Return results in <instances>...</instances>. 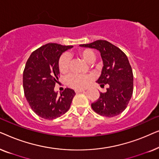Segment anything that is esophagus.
Returning <instances> with one entry per match:
<instances>
[{"label": "esophagus", "instance_id": "obj_1", "mask_svg": "<svg viewBox=\"0 0 159 159\" xmlns=\"http://www.w3.org/2000/svg\"><path fill=\"white\" fill-rule=\"evenodd\" d=\"M84 90H75V93H82V92H84Z\"/></svg>", "mask_w": 159, "mask_h": 159}]
</instances>
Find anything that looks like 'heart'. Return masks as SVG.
I'll return each mask as SVG.
<instances>
[{
	"label": "heart",
	"mask_w": 159,
	"mask_h": 159,
	"mask_svg": "<svg viewBox=\"0 0 159 159\" xmlns=\"http://www.w3.org/2000/svg\"><path fill=\"white\" fill-rule=\"evenodd\" d=\"M80 56L83 58L85 61L90 63L95 58V53L90 48H83L78 52ZM70 65V57L68 54H63L58 60V66L60 72L62 74L66 73L69 69ZM93 77L91 75H78V74H70L65 78V82L69 88L75 90H81L85 88L88 85Z\"/></svg>",
	"instance_id": "heart-1"
}]
</instances>
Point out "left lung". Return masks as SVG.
<instances>
[{"instance_id":"8db88e82","label":"left lung","mask_w":159,"mask_h":159,"mask_svg":"<svg viewBox=\"0 0 159 159\" xmlns=\"http://www.w3.org/2000/svg\"><path fill=\"white\" fill-rule=\"evenodd\" d=\"M80 46L98 50L103 62L97 82L107 88L106 93H100L99 98L91 104L93 111L106 117L120 114L127 108L133 93V73L127 56L106 40H98Z\"/></svg>"}]
</instances>
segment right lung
<instances>
[{"instance_id": "1", "label": "right lung", "mask_w": 159, "mask_h": 159, "mask_svg": "<svg viewBox=\"0 0 159 159\" xmlns=\"http://www.w3.org/2000/svg\"><path fill=\"white\" fill-rule=\"evenodd\" d=\"M72 47L48 43L32 52L27 61L23 71L24 93L32 110L41 118L56 119L70 108L74 90L65 88L58 95L54 88L60 75V56Z\"/></svg>"}]
</instances>
